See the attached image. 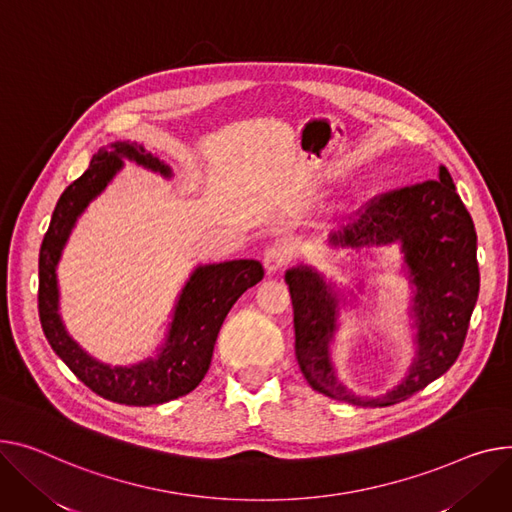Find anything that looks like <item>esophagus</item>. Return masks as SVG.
<instances>
[{
    "mask_svg": "<svg viewBox=\"0 0 512 512\" xmlns=\"http://www.w3.org/2000/svg\"><path fill=\"white\" fill-rule=\"evenodd\" d=\"M290 261V247L286 243H274L267 247L263 255V265L267 274H276L282 267H286Z\"/></svg>",
    "mask_w": 512,
    "mask_h": 512,
    "instance_id": "esophagus-1",
    "label": "esophagus"
}]
</instances>
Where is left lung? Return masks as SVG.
<instances>
[{"instance_id":"left-lung-1","label":"left lung","mask_w":512,"mask_h":512,"mask_svg":"<svg viewBox=\"0 0 512 512\" xmlns=\"http://www.w3.org/2000/svg\"><path fill=\"white\" fill-rule=\"evenodd\" d=\"M331 241L342 247L401 243L416 286L418 356L399 387L377 399L356 397L335 379L329 342L335 331L337 296L317 271L298 265L286 271L294 306V352L315 391L362 407H383L412 397L459 358L473 306L480 294L478 234L445 166L436 181L372 197L360 218Z\"/></svg>"}]
</instances>
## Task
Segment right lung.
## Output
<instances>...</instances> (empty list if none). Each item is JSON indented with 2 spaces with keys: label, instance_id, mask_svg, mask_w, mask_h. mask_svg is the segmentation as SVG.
Instances as JSON below:
<instances>
[{
  "label": "right lung",
  "instance_id": "add662e5",
  "mask_svg": "<svg viewBox=\"0 0 512 512\" xmlns=\"http://www.w3.org/2000/svg\"><path fill=\"white\" fill-rule=\"evenodd\" d=\"M121 158L170 177V168L135 142H117L111 150H98L92 156L86 173L61 193L43 238L39 253V319L53 352L90 391L115 403L158 405L187 395L206 377L228 311L245 290L263 280L265 271L255 259L197 267L181 292L166 344L156 358L133 366H109L90 358L65 333L59 319L55 267L76 218L115 177L123 166Z\"/></svg>",
  "mask_w": 512,
  "mask_h": 512
}]
</instances>
